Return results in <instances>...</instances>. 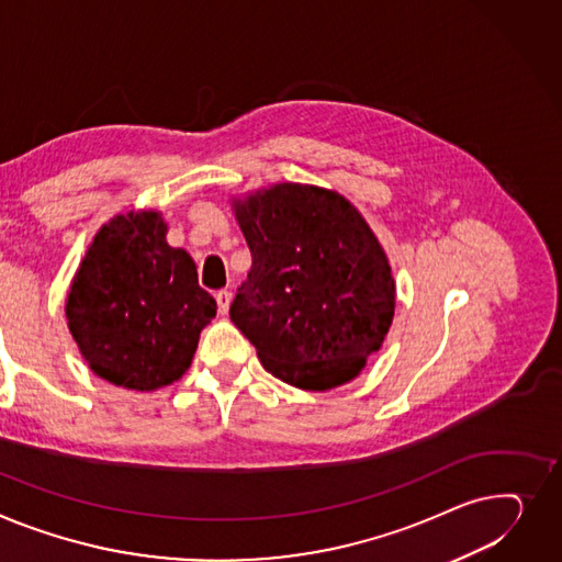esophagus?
I'll return each mask as SVG.
<instances>
[{"mask_svg": "<svg viewBox=\"0 0 562 562\" xmlns=\"http://www.w3.org/2000/svg\"><path fill=\"white\" fill-rule=\"evenodd\" d=\"M231 297H233V295H231V291H226V289L216 293V307H218V314H223V316L228 314V310H231Z\"/></svg>", "mask_w": 562, "mask_h": 562, "instance_id": "34e87169", "label": "esophagus"}]
</instances>
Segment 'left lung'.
I'll return each mask as SVG.
<instances>
[{"instance_id":"8db88e82","label":"left lung","mask_w":562,"mask_h":562,"mask_svg":"<svg viewBox=\"0 0 562 562\" xmlns=\"http://www.w3.org/2000/svg\"><path fill=\"white\" fill-rule=\"evenodd\" d=\"M252 255L231 318L273 378L305 391L355 380L395 312L384 248L359 210L314 184L278 182L235 199Z\"/></svg>"}]
</instances>
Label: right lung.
<instances>
[{
  "label": "right lung",
  "instance_id": "1",
  "mask_svg": "<svg viewBox=\"0 0 562 562\" xmlns=\"http://www.w3.org/2000/svg\"><path fill=\"white\" fill-rule=\"evenodd\" d=\"M67 325L101 380L156 391L190 368L201 329L216 316L194 259L167 244L156 210L112 216L71 280Z\"/></svg>",
  "mask_w": 562,
  "mask_h": 562
}]
</instances>
